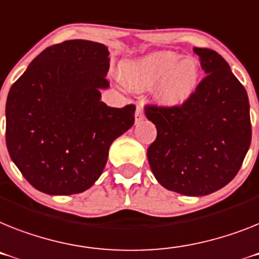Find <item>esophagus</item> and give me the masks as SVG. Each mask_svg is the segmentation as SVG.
<instances>
[{"mask_svg":"<svg viewBox=\"0 0 259 259\" xmlns=\"http://www.w3.org/2000/svg\"><path fill=\"white\" fill-rule=\"evenodd\" d=\"M143 117H145V113H143L142 105H137V109H136V122H140L141 119H143Z\"/></svg>","mask_w":259,"mask_h":259,"instance_id":"1","label":"esophagus"}]
</instances>
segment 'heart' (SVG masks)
<instances>
[{
	"label": "heart",
	"instance_id": "b5f03b06",
	"mask_svg": "<svg viewBox=\"0 0 259 259\" xmlns=\"http://www.w3.org/2000/svg\"><path fill=\"white\" fill-rule=\"evenodd\" d=\"M123 81L137 91L150 89L158 82L159 103L170 108L186 104L196 92L200 80L199 64L171 51L155 52L136 62H125L121 68Z\"/></svg>",
	"mask_w": 259,
	"mask_h": 259
}]
</instances>
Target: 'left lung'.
Here are the masks:
<instances>
[{
	"instance_id": "obj_1",
	"label": "left lung",
	"mask_w": 259,
	"mask_h": 259,
	"mask_svg": "<svg viewBox=\"0 0 259 259\" xmlns=\"http://www.w3.org/2000/svg\"><path fill=\"white\" fill-rule=\"evenodd\" d=\"M207 76L178 108L147 104L156 126L147 149L155 179L167 190L203 196L227 186L240 171L251 141L246 89L220 54L193 47Z\"/></svg>"
}]
</instances>
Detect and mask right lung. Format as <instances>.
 Segmentation results:
<instances>
[{"mask_svg":"<svg viewBox=\"0 0 259 259\" xmlns=\"http://www.w3.org/2000/svg\"><path fill=\"white\" fill-rule=\"evenodd\" d=\"M108 71L106 46L73 39L40 52L9 91V155L40 192L88 190L103 174L113 141L133 126V104L112 108L100 100Z\"/></svg>","mask_w":259,"mask_h":259,"instance_id":"add662e5","label":"right lung"}]
</instances>
